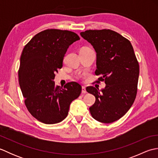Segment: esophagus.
<instances>
[{"label":"esophagus","mask_w":158,"mask_h":158,"mask_svg":"<svg viewBox=\"0 0 158 158\" xmlns=\"http://www.w3.org/2000/svg\"><path fill=\"white\" fill-rule=\"evenodd\" d=\"M81 92H82V93L83 94H85L86 92H87V91H86V89H85V88L84 86H83L82 87V90H81Z\"/></svg>","instance_id":"esophagus-1"}]
</instances>
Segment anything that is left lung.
Segmentation results:
<instances>
[{"mask_svg": "<svg viewBox=\"0 0 158 158\" xmlns=\"http://www.w3.org/2000/svg\"><path fill=\"white\" fill-rule=\"evenodd\" d=\"M96 52L97 82L105 81L99 90L88 87L87 92L96 97L89 107L93 118L110 123L119 119L135 102L138 86L139 64L129 40L109 29L89 30L81 32Z\"/></svg>", "mask_w": 158, "mask_h": 158, "instance_id": "obj_1", "label": "left lung"}]
</instances>
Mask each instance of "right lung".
<instances>
[{
    "mask_svg": "<svg viewBox=\"0 0 158 158\" xmlns=\"http://www.w3.org/2000/svg\"><path fill=\"white\" fill-rule=\"evenodd\" d=\"M80 38L76 33L48 29L36 34L23 49L18 70L24 103L31 115L46 124L57 123L68 115L70 105L81 92V86L69 82L62 87L53 79L62 67L69 47Z\"/></svg>",
    "mask_w": 158,
    "mask_h": 158,
    "instance_id": "1",
    "label": "right lung"
}]
</instances>
